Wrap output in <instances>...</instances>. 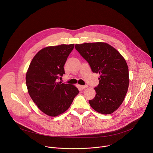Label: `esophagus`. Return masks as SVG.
I'll use <instances>...</instances> for the list:
<instances>
[{"label": "esophagus", "instance_id": "1", "mask_svg": "<svg viewBox=\"0 0 153 153\" xmlns=\"http://www.w3.org/2000/svg\"><path fill=\"white\" fill-rule=\"evenodd\" d=\"M80 87L81 89H85L87 88V87H88V86L87 85H80Z\"/></svg>", "mask_w": 153, "mask_h": 153}]
</instances>
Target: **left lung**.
Instances as JSON below:
<instances>
[{
	"mask_svg": "<svg viewBox=\"0 0 153 153\" xmlns=\"http://www.w3.org/2000/svg\"><path fill=\"white\" fill-rule=\"evenodd\" d=\"M76 50L88 62L93 73L100 74L96 96L89 100L94 110L103 114L113 113L122 103L129 86L125 59L114 47L104 42L76 44Z\"/></svg>",
	"mask_w": 153,
	"mask_h": 153,
	"instance_id": "obj_1",
	"label": "left lung"
}]
</instances>
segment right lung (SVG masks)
<instances>
[{"mask_svg": "<svg viewBox=\"0 0 153 153\" xmlns=\"http://www.w3.org/2000/svg\"><path fill=\"white\" fill-rule=\"evenodd\" d=\"M74 44L51 46L33 57L26 74V83L33 101L45 114L57 116L66 111L79 91L73 85L57 82L65 74L64 65Z\"/></svg>", "mask_w": 153, "mask_h": 153, "instance_id": "add662e5", "label": "right lung"}]
</instances>
